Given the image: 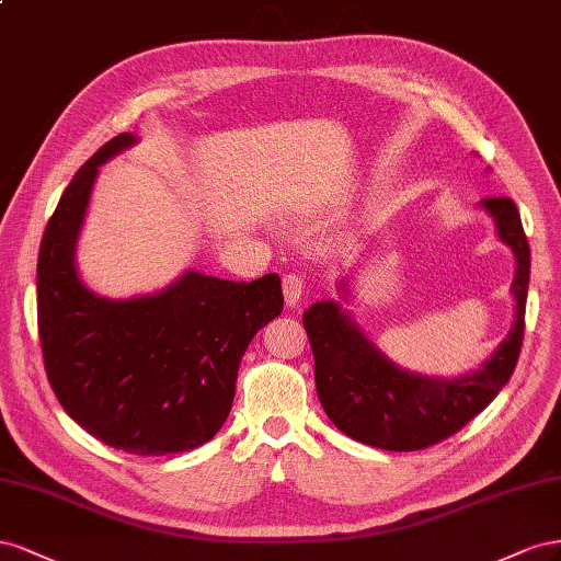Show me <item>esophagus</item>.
<instances>
[{"mask_svg":"<svg viewBox=\"0 0 561 561\" xmlns=\"http://www.w3.org/2000/svg\"><path fill=\"white\" fill-rule=\"evenodd\" d=\"M282 291H284V300L289 308H296L298 300L306 291V282H302L298 275H284L282 279Z\"/></svg>","mask_w":561,"mask_h":561,"instance_id":"esophagus-1","label":"esophagus"}]
</instances>
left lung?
<instances>
[{
  "instance_id": "8db88e82",
  "label": "left lung",
  "mask_w": 561,
  "mask_h": 561,
  "mask_svg": "<svg viewBox=\"0 0 561 561\" xmlns=\"http://www.w3.org/2000/svg\"><path fill=\"white\" fill-rule=\"evenodd\" d=\"M482 206L499 228L501 242L515 253L512 296L517 300V319L507 339L477 371L451 380L409 374L382 355L335 300H319L302 314L314 355L319 402L347 437L386 451L425 449L456 435L484 411L515 371L524 339L531 251L515 202L489 197Z\"/></svg>"
}]
</instances>
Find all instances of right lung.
I'll use <instances>...</instances> for the list:
<instances>
[{"label":"right lung","mask_w":561,"mask_h":561,"mask_svg":"<svg viewBox=\"0 0 561 561\" xmlns=\"http://www.w3.org/2000/svg\"><path fill=\"white\" fill-rule=\"evenodd\" d=\"M138 138L119 134L75 173L44 230L37 327L46 376L60 407L89 435L136 456L190 451L226 423L239 362L284 308L272 272L230 282L187 270L167 289L105 298L75 263L99 167Z\"/></svg>","instance_id":"add662e5"}]
</instances>
